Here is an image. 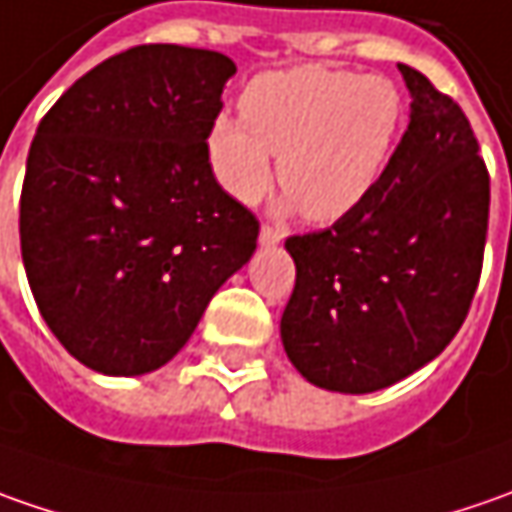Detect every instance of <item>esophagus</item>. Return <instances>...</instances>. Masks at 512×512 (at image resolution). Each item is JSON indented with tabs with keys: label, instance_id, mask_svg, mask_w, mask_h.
I'll return each instance as SVG.
<instances>
[{
	"label": "esophagus",
	"instance_id": "34e87169",
	"mask_svg": "<svg viewBox=\"0 0 512 512\" xmlns=\"http://www.w3.org/2000/svg\"><path fill=\"white\" fill-rule=\"evenodd\" d=\"M282 242V233L279 230H273V227H262L259 230V245L262 247H276Z\"/></svg>",
	"mask_w": 512,
	"mask_h": 512
}]
</instances>
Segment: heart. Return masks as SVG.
Listing matches in <instances>:
<instances>
[{"label":"heart","mask_w":512,"mask_h":512,"mask_svg":"<svg viewBox=\"0 0 512 512\" xmlns=\"http://www.w3.org/2000/svg\"><path fill=\"white\" fill-rule=\"evenodd\" d=\"M242 116H216L205 150L213 179L253 205L273 179L305 219L333 225L370 199L404 122L399 88L384 76L325 65L267 70L242 93Z\"/></svg>","instance_id":"obj_1"}]
</instances>
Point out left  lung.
Returning <instances> with one entry per match:
<instances>
[{
	"label": "left lung",
	"instance_id": "left-lung-1",
	"mask_svg": "<svg viewBox=\"0 0 512 512\" xmlns=\"http://www.w3.org/2000/svg\"><path fill=\"white\" fill-rule=\"evenodd\" d=\"M410 122L376 190L319 233L287 239L296 287L282 344L307 382L373 393L433 362L479 285L490 176L462 108L399 65Z\"/></svg>",
	"mask_w": 512,
	"mask_h": 512
}]
</instances>
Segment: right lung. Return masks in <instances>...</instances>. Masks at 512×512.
<instances>
[{"label": "right lung", "instance_id": "1", "mask_svg": "<svg viewBox=\"0 0 512 512\" xmlns=\"http://www.w3.org/2000/svg\"><path fill=\"white\" fill-rule=\"evenodd\" d=\"M236 73L225 53L142 45L96 65L39 122L19 205L33 299L73 359L105 376L168 364L259 222L207 165Z\"/></svg>", "mask_w": 512, "mask_h": 512}]
</instances>
